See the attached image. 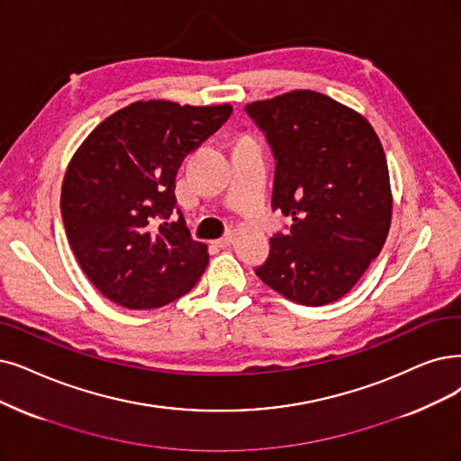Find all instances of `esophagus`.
Returning <instances> with one entry per match:
<instances>
[{"label":"esophagus","instance_id":"34e87169","mask_svg":"<svg viewBox=\"0 0 461 461\" xmlns=\"http://www.w3.org/2000/svg\"><path fill=\"white\" fill-rule=\"evenodd\" d=\"M215 244H217L219 248H229V246L232 244V234H227V236H223V238H219V240H215Z\"/></svg>","mask_w":461,"mask_h":461}]
</instances>
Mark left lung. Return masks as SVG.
Returning <instances> with one entry per match:
<instances>
[{"label":"left lung","instance_id":"8db88e82","mask_svg":"<svg viewBox=\"0 0 461 461\" xmlns=\"http://www.w3.org/2000/svg\"><path fill=\"white\" fill-rule=\"evenodd\" d=\"M276 158L272 210L291 215L255 274L304 306L335 303L384 248L392 223L388 162L371 122L314 90L246 105Z\"/></svg>","mask_w":461,"mask_h":461}]
</instances>
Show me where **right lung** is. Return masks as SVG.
Masks as SVG:
<instances>
[{
    "instance_id": "right-lung-1",
    "label": "right lung",
    "mask_w": 461,
    "mask_h": 461,
    "mask_svg": "<svg viewBox=\"0 0 461 461\" xmlns=\"http://www.w3.org/2000/svg\"><path fill=\"white\" fill-rule=\"evenodd\" d=\"M229 104L134 102L102 121L68 164L60 210L69 246L96 289L119 306L151 310L189 293L208 267L176 208L183 158L217 132ZM164 218L157 228L156 217Z\"/></svg>"
}]
</instances>
